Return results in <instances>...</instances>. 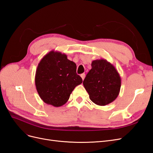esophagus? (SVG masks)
<instances>
[{
	"mask_svg": "<svg viewBox=\"0 0 153 153\" xmlns=\"http://www.w3.org/2000/svg\"><path fill=\"white\" fill-rule=\"evenodd\" d=\"M80 76L82 77V80H84V78H85V73H82V74H81V75H80Z\"/></svg>",
	"mask_w": 153,
	"mask_h": 153,
	"instance_id": "1",
	"label": "esophagus"
}]
</instances>
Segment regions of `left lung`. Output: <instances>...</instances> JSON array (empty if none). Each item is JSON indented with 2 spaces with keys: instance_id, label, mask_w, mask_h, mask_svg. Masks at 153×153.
Instances as JSON below:
<instances>
[{
  "instance_id": "obj_1",
  "label": "left lung",
  "mask_w": 153,
  "mask_h": 153,
  "mask_svg": "<svg viewBox=\"0 0 153 153\" xmlns=\"http://www.w3.org/2000/svg\"><path fill=\"white\" fill-rule=\"evenodd\" d=\"M92 68L83 82L89 98L95 104L105 106L117 98L121 85V79L113 64L106 59L92 62Z\"/></svg>"
}]
</instances>
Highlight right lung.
<instances>
[{
	"instance_id": "add662e5",
	"label": "right lung",
	"mask_w": 153,
	"mask_h": 153,
	"mask_svg": "<svg viewBox=\"0 0 153 153\" xmlns=\"http://www.w3.org/2000/svg\"><path fill=\"white\" fill-rule=\"evenodd\" d=\"M76 70V64L68 59L66 54L54 50L46 54L38 64L35 76L41 99L55 107L65 104L75 87L83 82Z\"/></svg>"
}]
</instances>
